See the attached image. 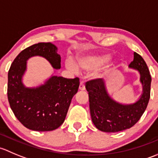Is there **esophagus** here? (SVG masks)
<instances>
[{"mask_svg":"<svg viewBox=\"0 0 158 158\" xmlns=\"http://www.w3.org/2000/svg\"><path fill=\"white\" fill-rule=\"evenodd\" d=\"M85 85H84V83H83V82H80V84H79V90H81V91H83V90H85Z\"/></svg>","mask_w":158,"mask_h":158,"instance_id":"esophagus-1","label":"esophagus"}]
</instances>
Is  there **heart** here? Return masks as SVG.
<instances>
[{
    "label": "heart",
    "instance_id": "1",
    "mask_svg": "<svg viewBox=\"0 0 158 158\" xmlns=\"http://www.w3.org/2000/svg\"><path fill=\"white\" fill-rule=\"evenodd\" d=\"M111 56L110 54H102L98 56H85L79 58L76 61V65L78 67L83 70H92L97 68L98 66H102L109 60ZM66 67L68 69L77 73L78 69L75 63L71 60L66 62Z\"/></svg>",
    "mask_w": 158,
    "mask_h": 158
}]
</instances>
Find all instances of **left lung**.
Here are the masks:
<instances>
[{
    "instance_id": "obj_1",
    "label": "left lung",
    "mask_w": 158,
    "mask_h": 158,
    "mask_svg": "<svg viewBox=\"0 0 158 158\" xmlns=\"http://www.w3.org/2000/svg\"><path fill=\"white\" fill-rule=\"evenodd\" d=\"M130 69L137 70L140 75L142 93L134 103L123 104L111 98L105 81L93 79L86 82L92 121L98 130L104 132H118L131 128L141 118L147 108L151 93V77L144 59L134 52Z\"/></svg>"
}]
</instances>
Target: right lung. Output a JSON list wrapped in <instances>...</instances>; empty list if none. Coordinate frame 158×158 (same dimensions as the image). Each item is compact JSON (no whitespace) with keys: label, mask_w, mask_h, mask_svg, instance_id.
Segmentation results:
<instances>
[{"label":"right lung","mask_w":158,"mask_h":158,"mask_svg":"<svg viewBox=\"0 0 158 158\" xmlns=\"http://www.w3.org/2000/svg\"><path fill=\"white\" fill-rule=\"evenodd\" d=\"M51 43H39L18 54L8 72L7 98L14 115L26 128L36 131H49L64 122L72 98L78 92L79 78L66 79L53 76L44 84L27 87L23 76L27 60L33 56L45 58L55 69L61 68V57Z\"/></svg>","instance_id":"1"}]
</instances>
